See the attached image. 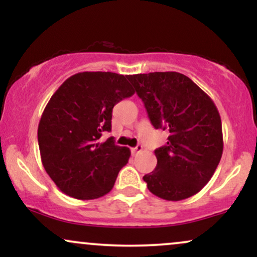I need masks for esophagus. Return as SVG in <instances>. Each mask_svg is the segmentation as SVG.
<instances>
[{"label":"esophagus","mask_w":257,"mask_h":257,"mask_svg":"<svg viewBox=\"0 0 257 257\" xmlns=\"http://www.w3.org/2000/svg\"><path fill=\"white\" fill-rule=\"evenodd\" d=\"M141 151H143V145H137V146L133 147V149H132V152L134 153V155H135V153L141 152Z\"/></svg>","instance_id":"obj_1"}]
</instances>
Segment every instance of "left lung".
I'll return each mask as SVG.
<instances>
[{
  "label": "left lung",
  "mask_w": 257,
  "mask_h": 257,
  "mask_svg": "<svg viewBox=\"0 0 257 257\" xmlns=\"http://www.w3.org/2000/svg\"><path fill=\"white\" fill-rule=\"evenodd\" d=\"M156 129L169 133L155 150L157 166L144 176L150 192L166 200L198 193L214 175L223 150L222 124L214 101L179 72L128 76Z\"/></svg>",
  "instance_id": "left-lung-1"
}]
</instances>
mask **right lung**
I'll use <instances>...</instances> for the list:
<instances>
[{
    "label": "right lung",
    "instance_id": "right-lung-1",
    "mask_svg": "<svg viewBox=\"0 0 257 257\" xmlns=\"http://www.w3.org/2000/svg\"><path fill=\"white\" fill-rule=\"evenodd\" d=\"M134 89L126 76L79 72L67 78L44 108L37 138L47 174L61 192L77 199H95L113 187L131 150L114 145L112 108Z\"/></svg>",
    "mask_w": 257,
    "mask_h": 257
}]
</instances>
